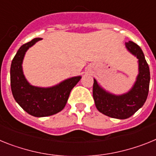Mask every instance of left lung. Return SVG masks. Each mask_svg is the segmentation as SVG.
I'll return each instance as SVG.
<instances>
[{
    "mask_svg": "<svg viewBox=\"0 0 156 156\" xmlns=\"http://www.w3.org/2000/svg\"><path fill=\"white\" fill-rule=\"evenodd\" d=\"M127 49L136 55L139 62V74L130 91L121 96L106 92L94 79L93 95L97 110L111 118L126 119L132 116L144 105L149 91L150 70L141 48L136 43L126 42Z\"/></svg>",
    "mask_w": 156,
    "mask_h": 156,
    "instance_id": "obj_1",
    "label": "left lung"
}]
</instances>
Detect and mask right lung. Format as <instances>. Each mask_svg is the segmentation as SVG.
I'll list each match as a JSON object with an SVG mask.
<instances>
[{
	"mask_svg": "<svg viewBox=\"0 0 156 156\" xmlns=\"http://www.w3.org/2000/svg\"><path fill=\"white\" fill-rule=\"evenodd\" d=\"M41 38H34L23 44L11 65V89L16 101L25 112L35 117L55 115L64 108L71 89L81 76L65 80L51 88H39L30 85L23 73L22 63L27 50Z\"/></svg>",
	"mask_w": 156,
	"mask_h": 156,
	"instance_id": "1",
	"label": "right lung"
}]
</instances>
